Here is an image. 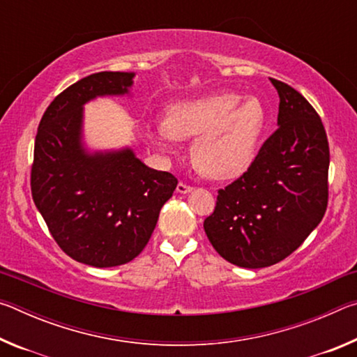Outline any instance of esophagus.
<instances>
[{
    "label": "esophagus",
    "instance_id": "obj_1",
    "mask_svg": "<svg viewBox=\"0 0 357 357\" xmlns=\"http://www.w3.org/2000/svg\"><path fill=\"white\" fill-rule=\"evenodd\" d=\"M192 189H193L192 185L185 184V183H179L178 187H176V192H179V193H189V192H192Z\"/></svg>",
    "mask_w": 357,
    "mask_h": 357
}]
</instances>
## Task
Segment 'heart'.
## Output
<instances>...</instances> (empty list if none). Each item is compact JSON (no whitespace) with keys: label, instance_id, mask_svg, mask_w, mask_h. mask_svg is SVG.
I'll return each instance as SVG.
<instances>
[{"label":"heart","instance_id":"obj_1","mask_svg":"<svg viewBox=\"0 0 357 357\" xmlns=\"http://www.w3.org/2000/svg\"><path fill=\"white\" fill-rule=\"evenodd\" d=\"M243 97L225 91L178 102L148 135L165 151L178 140L197 137L192 157L198 170L215 179L238 176L252 164L266 124L263 102Z\"/></svg>","mask_w":357,"mask_h":357}]
</instances>
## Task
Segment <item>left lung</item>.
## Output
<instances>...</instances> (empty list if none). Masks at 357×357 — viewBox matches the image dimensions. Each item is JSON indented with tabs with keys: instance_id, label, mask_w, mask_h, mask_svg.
<instances>
[{
	"instance_id": "left-lung-1",
	"label": "left lung",
	"mask_w": 357,
	"mask_h": 357,
	"mask_svg": "<svg viewBox=\"0 0 357 357\" xmlns=\"http://www.w3.org/2000/svg\"><path fill=\"white\" fill-rule=\"evenodd\" d=\"M279 93V128L247 172L219 189L204 231L215 252L241 268L275 264L304 243L328 208L329 143L321 118L289 84Z\"/></svg>"
}]
</instances>
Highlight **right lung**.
Listing matches in <instances>:
<instances>
[{
  "label": "right lung",
  "instance_id": "add662e5",
  "mask_svg": "<svg viewBox=\"0 0 357 357\" xmlns=\"http://www.w3.org/2000/svg\"><path fill=\"white\" fill-rule=\"evenodd\" d=\"M132 72H98L58 94L34 142L31 193L61 250L94 268L126 264L153 234L159 213L178 185L132 149L89 154L82 144L83 104L128 94Z\"/></svg>",
  "mask_w": 357,
  "mask_h": 357
}]
</instances>
